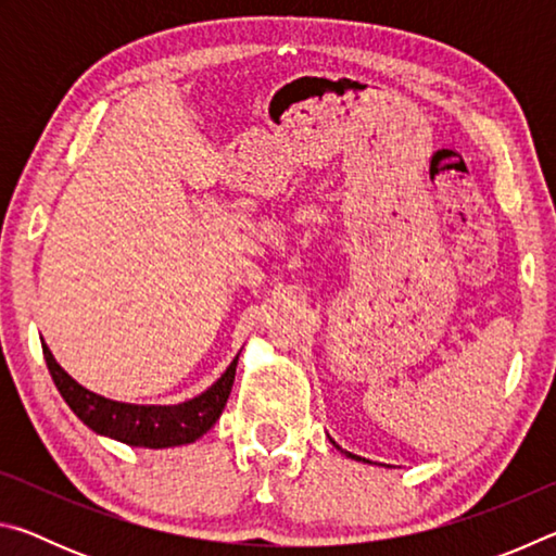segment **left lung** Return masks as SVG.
Masks as SVG:
<instances>
[{
	"instance_id": "left-lung-1",
	"label": "left lung",
	"mask_w": 556,
	"mask_h": 556,
	"mask_svg": "<svg viewBox=\"0 0 556 556\" xmlns=\"http://www.w3.org/2000/svg\"><path fill=\"white\" fill-rule=\"evenodd\" d=\"M333 444H336V441H333ZM345 454H348V451H345ZM348 456H351V458H357V456H353V454H348ZM357 460H365V458H357Z\"/></svg>"
}]
</instances>
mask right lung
I'll return each mask as SVG.
<instances>
[{"label": "right lung", "mask_w": 556, "mask_h": 556, "mask_svg": "<svg viewBox=\"0 0 556 556\" xmlns=\"http://www.w3.org/2000/svg\"><path fill=\"white\" fill-rule=\"evenodd\" d=\"M43 357L61 397L78 414L83 425H88L102 437L117 439L122 444L144 448L181 446L201 439L223 414L235 382V365H238V357H235L230 368L220 375V380L199 397L184 404H172V407H154V404L112 402L86 390L55 363L46 343Z\"/></svg>", "instance_id": "obj_1"}]
</instances>
